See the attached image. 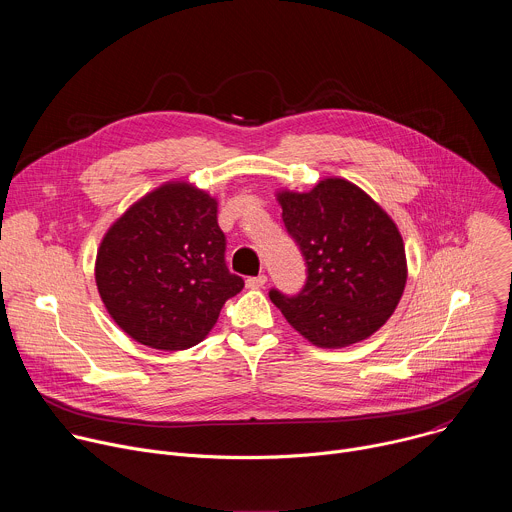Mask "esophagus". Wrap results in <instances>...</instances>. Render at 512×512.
<instances>
[{
    "mask_svg": "<svg viewBox=\"0 0 512 512\" xmlns=\"http://www.w3.org/2000/svg\"><path fill=\"white\" fill-rule=\"evenodd\" d=\"M267 283V275H255V277H247V287L251 289H257V287H263Z\"/></svg>",
    "mask_w": 512,
    "mask_h": 512,
    "instance_id": "obj_1",
    "label": "esophagus"
}]
</instances>
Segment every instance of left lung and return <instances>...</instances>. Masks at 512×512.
Returning a JSON list of instances; mask_svg holds the SVG:
<instances>
[{"label": "left lung", "instance_id": "left-lung-1", "mask_svg": "<svg viewBox=\"0 0 512 512\" xmlns=\"http://www.w3.org/2000/svg\"><path fill=\"white\" fill-rule=\"evenodd\" d=\"M277 200L308 277L296 296L271 289V302L320 348L375 334L395 312L407 281L405 247L391 216L342 178H326L310 192H279Z\"/></svg>", "mask_w": 512, "mask_h": 512}]
</instances>
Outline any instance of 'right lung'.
<instances>
[{
    "mask_svg": "<svg viewBox=\"0 0 512 512\" xmlns=\"http://www.w3.org/2000/svg\"><path fill=\"white\" fill-rule=\"evenodd\" d=\"M216 200L168 182L137 200L103 237L95 279L115 324L139 344L186 350L243 289L229 271Z\"/></svg>",
    "mask_w": 512,
    "mask_h": 512,
    "instance_id": "add662e5",
    "label": "right lung"
}]
</instances>
